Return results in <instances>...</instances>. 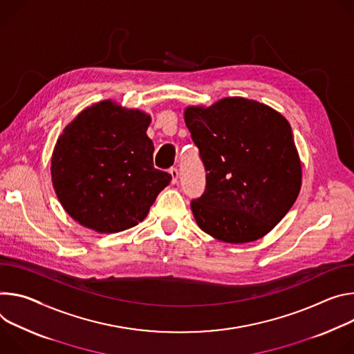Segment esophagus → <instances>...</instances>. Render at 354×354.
<instances>
[{"mask_svg": "<svg viewBox=\"0 0 354 354\" xmlns=\"http://www.w3.org/2000/svg\"><path fill=\"white\" fill-rule=\"evenodd\" d=\"M169 173L171 174V183H173V184H176V183L178 181V170H177L176 167H171Z\"/></svg>", "mask_w": 354, "mask_h": 354, "instance_id": "34e87169", "label": "esophagus"}]
</instances>
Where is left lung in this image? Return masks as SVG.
<instances>
[{
    "label": "left lung",
    "instance_id": "obj_1",
    "mask_svg": "<svg viewBox=\"0 0 354 354\" xmlns=\"http://www.w3.org/2000/svg\"><path fill=\"white\" fill-rule=\"evenodd\" d=\"M184 120L207 171L204 194L191 201L198 226L226 243L263 238L301 189V162L288 121L242 97L188 106Z\"/></svg>",
    "mask_w": 354,
    "mask_h": 354
}]
</instances>
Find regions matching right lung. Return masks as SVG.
<instances>
[{
	"instance_id": "1",
	"label": "right lung",
	"mask_w": 354,
	"mask_h": 354,
	"mask_svg": "<svg viewBox=\"0 0 354 354\" xmlns=\"http://www.w3.org/2000/svg\"><path fill=\"white\" fill-rule=\"evenodd\" d=\"M150 116L111 100L78 113L52 154V183L64 211L100 233L142 222L171 176L153 166Z\"/></svg>"
}]
</instances>
